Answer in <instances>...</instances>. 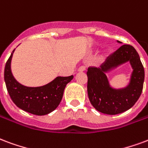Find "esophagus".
Masks as SVG:
<instances>
[{
	"mask_svg": "<svg viewBox=\"0 0 148 148\" xmlns=\"http://www.w3.org/2000/svg\"><path fill=\"white\" fill-rule=\"evenodd\" d=\"M85 71V66H80L79 68H78V71L80 72H82V71Z\"/></svg>",
	"mask_w": 148,
	"mask_h": 148,
	"instance_id": "obj_1",
	"label": "esophagus"
}]
</instances>
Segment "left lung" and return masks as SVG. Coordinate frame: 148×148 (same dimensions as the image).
Here are the masks:
<instances>
[{
  "label": "left lung",
  "instance_id": "1",
  "mask_svg": "<svg viewBox=\"0 0 148 148\" xmlns=\"http://www.w3.org/2000/svg\"><path fill=\"white\" fill-rule=\"evenodd\" d=\"M127 62L133 69L130 82L124 88H114L106 74ZM87 76L91 104L101 113L114 115L128 110L138 100L143 90L144 69L136 49L130 45H123L99 67H88Z\"/></svg>",
  "mask_w": 148,
  "mask_h": 148
}]
</instances>
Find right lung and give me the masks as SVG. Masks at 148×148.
I'll return each mask as SVG.
<instances>
[{
    "mask_svg": "<svg viewBox=\"0 0 148 148\" xmlns=\"http://www.w3.org/2000/svg\"><path fill=\"white\" fill-rule=\"evenodd\" d=\"M13 50L4 67V82L13 103L22 110L35 115H45L57 108L63 92L74 76L56 77L51 82L39 87L22 85L14 77L11 70Z\"/></svg>",
    "mask_w": 148,
    "mask_h": 148,
    "instance_id": "obj_1",
    "label": "right lung"
}]
</instances>
